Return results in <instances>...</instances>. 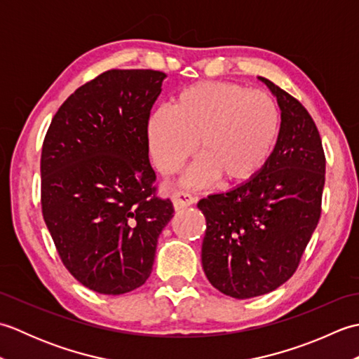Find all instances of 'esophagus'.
Returning <instances> with one entry per match:
<instances>
[{"label": "esophagus", "mask_w": 359, "mask_h": 359, "mask_svg": "<svg viewBox=\"0 0 359 359\" xmlns=\"http://www.w3.org/2000/svg\"><path fill=\"white\" fill-rule=\"evenodd\" d=\"M197 199L194 196L188 194V193H184V191H175L172 194V205L175 210H184L187 207H189V205H193Z\"/></svg>", "instance_id": "obj_1"}]
</instances>
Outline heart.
Instances as JSON below:
<instances>
[{"instance_id":"obj_1","label":"heart","mask_w":359,"mask_h":359,"mask_svg":"<svg viewBox=\"0 0 359 359\" xmlns=\"http://www.w3.org/2000/svg\"><path fill=\"white\" fill-rule=\"evenodd\" d=\"M280 114L264 90L228 81H201L185 88L171 106L151 112L148 147L156 168L177 171L197 148L202 156L185 171L182 184L201 188L219 175L241 184L262 170L276 143Z\"/></svg>"}]
</instances>
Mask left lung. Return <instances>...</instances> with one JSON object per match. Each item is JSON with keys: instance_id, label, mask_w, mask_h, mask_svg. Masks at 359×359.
<instances>
[{"instance_id": "left-lung-1", "label": "left lung", "mask_w": 359, "mask_h": 359, "mask_svg": "<svg viewBox=\"0 0 359 359\" xmlns=\"http://www.w3.org/2000/svg\"><path fill=\"white\" fill-rule=\"evenodd\" d=\"M280 128L262 170L225 193L199 201L207 219L202 266L220 293L248 299L287 282L321 216L323 142L307 109L270 80Z\"/></svg>"}]
</instances>
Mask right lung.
<instances>
[{"mask_svg":"<svg viewBox=\"0 0 359 359\" xmlns=\"http://www.w3.org/2000/svg\"><path fill=\"white\" fill-rule=\"evenodd\" d=\"M163 72L108 71L60 106L41 151V207L66 269L103 294L143 285L172 203L154 196L147 123Z\"/></svg>","mask_w":359,"mask_h":359,"instance_id":"right-lung-1","label":"right lung"}]
</instances>
